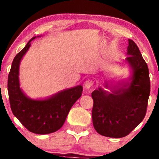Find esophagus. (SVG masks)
Instances as JSON below:
<instances>
[{"mask_svg":"<svg viewBox=\"0 0 159 159\" xmlns=\"http://www.w3.org/2000/svg\"><path fill=\"white\" fill-rule=\"evenodd\" d=\"M93 84H94V81H93V80H90V79L87 80L84 83V88L87 89L90 88L92 86H93Z\"/></svg>","mask_w":159,"mask_h":159,"instance_id":"34e87169","label":"esophagus"}]
</instances>
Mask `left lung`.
<instances>
[{
    "label": "left lung",
    "mask_w": 159,
    "mask_h": 159,
    "mask_svg": "<svg viewBox=\"0 0 159 159\" xmlns=\"http://www.w3.org/2000/svg\"><path fill=\"white\" fill-rule=\"evenodd\" d=\"M128 55L126 61L133 70L128 88L112 93L99 88L91 94L93 127L97 133L105 137L121 138L128 135L146 116L150 93L149 69L137 45L130 39Z\"/></svg>",
    "instance_id": "obj_1"
}]
</instances>
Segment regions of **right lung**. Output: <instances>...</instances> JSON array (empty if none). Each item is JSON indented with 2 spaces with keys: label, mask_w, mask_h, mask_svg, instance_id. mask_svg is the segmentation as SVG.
Segmentation results:
<instances>
[{
  "label": "right lung",
  "mask_w": 159,
  "mask_h": 159,
  "mask_svg": "<svg viewBox=\"0 0 159 159\" xmlns=\"http://www.w3.org/2000/svg\"><path fill=\"white\" fill-rule=\"evenodd\" d=\"M34 38H31L13 59L8 75L9 99L13 115L26 129L34 134H48L62 128L71 106L81 97L83 88L78 85L44 100H33L26 97L20 88L19 66Z\"/></svg>",
  "instance_id": "add662e5"
}]
</instances>
